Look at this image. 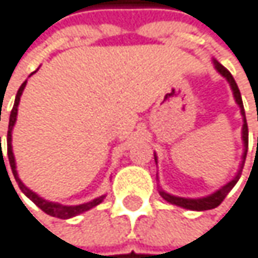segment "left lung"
Segmentation results:
<instances>
[{
  "mask_svg": "<svg viewBox=\"0 0 258 258\" xmlns=\"http://www.w3.org/2000/svg\"><path fill=\"white\" fill-rule=\"evenodd\" d=\"M213 65L216 68V71L227 79V82L230 83L231 86V91H233V95H234V100L236 103L239 105L240 108V114L243 117V126H242V140H243V155H242V163L239 166V170L236 173V176L227 182L225 185H222L219 190H216L214 193L208 195V196H204V198H181V196H175V195H170L167 191H164L163 188L159 187V195L164 201H167L169 204H173V205H178V207H182V208H187V210H193V211H204V210H211V208H216L222 204V201L225 199L231 188L237 184L240 175H242V169L245 166V159H246V152H248V124H246V115H245V109H243V102H242V95H240V91H239V86L234 80V77L231 76V73L225 68L222 63H219L216 59H213ZM155 163L158 164V156L155 155Z\"/></svg>",
  "mask_w": 258,
  "mask_h": 258,
  "instance_id": "obj_1",
  "label": "left lung"
}]
</instances>
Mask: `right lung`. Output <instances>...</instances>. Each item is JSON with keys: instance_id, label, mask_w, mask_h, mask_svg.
Here are the masks:
<instances>
[{"instance_id": "add662e5", "label": "right lung", "mask_w": 258, "mask_h": 258, "mask_svg": "<svg viewBox=\"0 0 258 258\" xmlns=\"http://www.w3.org/2000/svg\"><path fill=\"white\" fill-rule=\"evenodd\" d=\"M36 73V71H35ZM33 74V73H31ZM27 85V80L21 85V88L18 89V94H16V99H15V105H13V109L10 112V120H9V131H7V156H9V163H10V169H12V173L21 188V191L30 199L33 201L44 213L53 216V217H59V219H70V217H74V216H79L94 207H97L106 196H99L95 198L89 202H85V204H79V205H62L59 202H51V201H47L44 198H41L39 195H36L35 191H31L27 185H24V182L19 179L18 176V170H16V161H15V155H13V150H12V131H13V126L16 123V117H18V105L21 102V95H22V91ZM0 149H1V137H0ZM4 163V158H3V150H1V156H0V164ZM6 167V164H4ZM7 172V169H6ZM9 176V173H7Z\"/></svg>"}]
</instances>
